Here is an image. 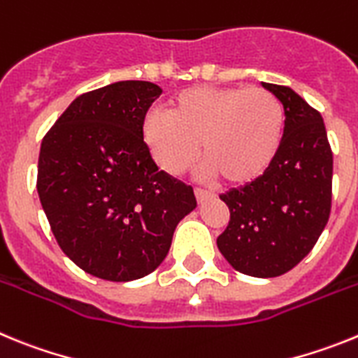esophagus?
<instances>
[{
    "instance_id": "esophagus-1",
    "label": "esophagus",
    "mask_w": 358,
    "mask_h": 358,
    "mask_svg": "<svg viewBox=\"0 0 358 358\" xmlns=\"http://www.w3.org/2000/svg\"><path fill=\"white\" fill-rule=\"evenodd\" d=\"M195 197H197L199 202H204L206 199L213 197V194H211V192H208V189H204V188H195Z\"/></svg>"
}]
</instances>
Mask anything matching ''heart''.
<instances>
[{"instance_id":"1","label":"heart","mask_w":358,"mask_h":358,"mask_svg":"<svg viewBox=\"0 0 358 358\" xmlns=\"http://www.w3.org/2000/svg\"><path fill=\"white\" fill-rule=\"evenodd\" d=\"M283 123V106L264 87H189L170 98L169 115L148 113L141 136L164 172H185L201 141L206 172L240 185L273 163Z\"/></svg>"}]
</instances>
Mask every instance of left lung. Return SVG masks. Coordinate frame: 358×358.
Instances as JSON below:
<instances>
[{
  "instance_id": "obj_1",
  "label": "left lung",
  "mask_w": 358,
  "mask_h": 358,
  "mask_svg": "<svg viewBox=\"0 0 358 358\" xmlns=\"http://www.w3.org/2000/svg\"><path fill=\"white\" fill-rule=\"evenodd\" d=\"M262 85L285 110L283 138L260 177L220 195L231 217L217 245L238 273L276 278L312 251L327 226L334 154L314 107L287 85Z\"/></svg>"
}]
</instances>
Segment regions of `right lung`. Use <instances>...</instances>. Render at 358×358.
Listing matches in <instances>:
<instances>
[{"label": "right lung", "mask_w": 358, "mask_h": 358, "mask_svg": "<svg viewBox=\"0 0 358 358\" xmlns=\"http://www.w3.org/2000/svg\"><path fill=\"white\" fill-rule=\"evenodd\" d=\"M161 87L122 80L80 94L41 143L37 194L62 252L91 276L132 281L166 258L194 188L157 169L141 136Z\"/></svg>", "instance_id": "obj_1"}]
</instances>
